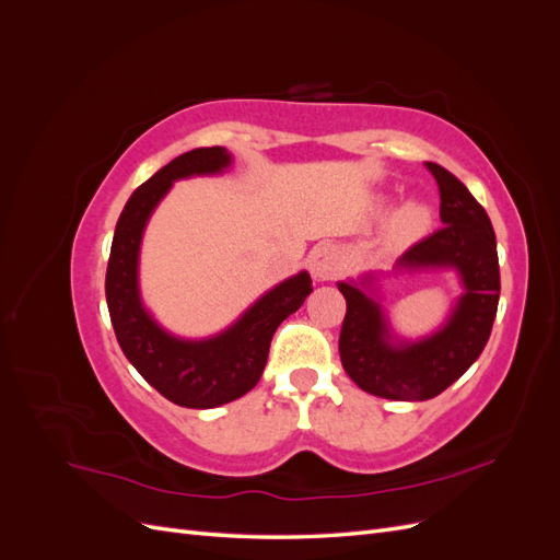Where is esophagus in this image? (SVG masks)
Wrapping results in <instances>:
<instances>
[{"mask_svg":"<svg viewBox=\"0 0 560 560\" xmlns=\"http://www.w3.org/2000/svg\"><path fill=\"white\" fill-rule=\"evenodd\" d=\"M341 266H343L341 252H338V247L331 243H319L308 257V270L317 282L334 280L338 276V270H341Z\"/></svg>","mask_w":560,"mask_h":560,"instance_id":"obj_1","label":"esophagus"}]
</instances>
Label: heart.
I'll list each match as a JSON object with an SVG mask.
<instances>
[{
  "mask_svg": "<svg viewBox=\"0 0 560 560\" xmlns=\"http://www.w3.org/2000/svg\"><path fill=\"white\" fill-rule=\"evenodd\" d=\"M376 208H378V212H385L387 200L381 198ZM430 224H432L430 206H425V202H420V200L404 202V206H399L387 219L385 243L389 247H409L428 233Z\"/></svg>",
  "mask_w": 560,
  "mask_h": 560,
  "instance_id": "heart-1",
  "label": "heart"
}]
</instances>
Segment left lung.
<instances>
[{"mask_svg":"<svg viewBox=\"0 0 560 560\" xmlns=\"http://www.w3.org/2000/svg\"><path fill=\"white\" fill-rule=\"evenodd\" d=\"M442 196V229L406 249L393 273L455 270L463 294L446 322L418 341L399 338L383 311L381 273L338 282L348 311L338 338L346 374L364 393L393 401H425L442 395L477 362L488 343L500 301L495 231L467 186L446 167L428 163Z\"/></svg>","mask_w":560,"mask_h":560,"instance_id":"8db88e82","label":"left lung"}]
</instances>
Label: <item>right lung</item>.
Here are the masks:
<instances>
[{
  "mask_svg": "<svg viewBox=\"0 0 560 560\" xmlns=\"http://www.w3.org/2000/svg\"><path fill=\"white\" fill-rule=\"evenodd\" d=\"M233 163L224 147H200L177 156L128 198L118 217L107 264L105 294L116 341L128 362L159 393L186 409H214L243 397L259 383L270 338L280 322L313 292L306 270L259 296L231 327L208 338L165 331L140 296V245L151 212L177 179L222 175Z\"/></svg>",
  "mask_w": 560,
  "mask_h": 560,
  "instance_id": "right-lung-1",
  "label": "right lung"
}]
</instances>
